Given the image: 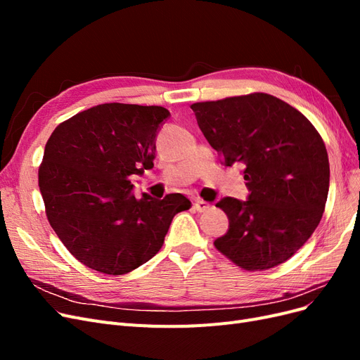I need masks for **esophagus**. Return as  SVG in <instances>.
I'll return each mask as SVG.
<instances>
[{
  "instance_id": "34e87169",
  "label": "esophagus",
  "mask_w": 360,
  "mask_h": 360,
  "mask_svg": "<svg viewBox=\"0 0 360 360\" xmlns=\"http://www.w3.org/2000/svg\"><path fill=\"white\" fill-rule=\"evenodd\" d=\"M209 207H210V204L207 202V201H202V200H195V202H193V209L197 210V212L209 210Z\"/></svg>"
}]
</instances>
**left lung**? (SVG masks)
<instances>
[{
  "mask_svg": "<svg viewBox=\"0 0 360 360\" xmlns=\"http://www.w3.org/2000/svg\"><path fill=\"white\" fill-rule=\"evenodd\" d=\"M225 167L240 163L250 192L225 197L228 216L217 250L245 270H266L292 257L319 226L329 192V158L309 120L266 93L191 105Z\"/></svg>",
  "mask_w": 360,
  "mask_h": 360,
  "instance_id": "obj_1",
  "label": "left lung"
}]
</instances>
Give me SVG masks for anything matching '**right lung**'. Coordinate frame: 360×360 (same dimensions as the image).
Returning a JSON list of instances; mask_svg holds the SVG:
<instances>
[{
    "label": "right lung",
    "instance_id": "obj_1",
    "mask_svg": "<svg viewBox=\"0 0 360 360\" xmlns=\"http://www.w3.org/2000/svg\"><path fill=\"white\" fill-rule=\"evenodd\" d=\"M162 106L103 103L73 115L48 139L39 188L48 221L82 264L124 275L153 258L172 217L188 210L181 193L136 198L134 176L153 168Z\"/></svg>",
    "mask_w": 360,
    "mask_h": 360
}]
</instances>
